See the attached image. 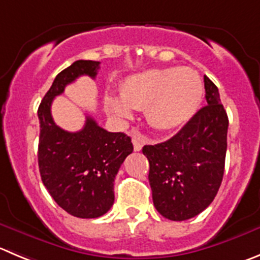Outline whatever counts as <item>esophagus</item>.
Returning a JSON list of instances; mask_svg holds the SVG:
<instances>
[{"label": "esophagus", "mask_w": 260, "mask_h": 260, "mask_svg": "<svg viewBox=\"0 0 260 260\" xmlns=\"http://www.w3.org/2000/svg\"><path fill=\"white\" fill-rule=\"evenodd\" d=\"M144 143H145V139H144V137H142V135L137 134L133 137V145H134L135 152H139V150H142Z\"/></svg>", "instance_id": "obj_1"}]
</instances>
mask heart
<instances>
[{
  "instance_id": "b5f03b06",
  "label": "heart",
  "mask_w": 260,
  "mask_h": 260,
  "mask_svg": "<svg viewBox=\"0 0 260 260\" xmlns=\"http://www.w3.org/2000/svg\"><path fill=\"white\" fill-rule=\"evenodd\" d=\"M120 95L105 97L106 111L118 120H128L134 110L160 132H170L186 123L197 113L204 95V84L190 68L149 69L133 74L120 86Z\"/></svg>"
}]
</instances>
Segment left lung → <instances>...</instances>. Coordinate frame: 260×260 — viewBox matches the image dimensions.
<instances>
[{
	"label": "left lung",
	"mask_w": 260,
	"mask_h": 260,
	"mask_svg": "<svg viewBox=\"0 0 260 260\" xmlns=\"http://www.w3.org/2000/svg\"><path fill=\"white\" fill-rule=\"evenodd\" d=\"M207 106L167 142L144 145L154 207L171 221L202 213L223 179L229 117L218 88L204 76Z\"/></svg>",
	"instance_id": "1"
}]
</instances>
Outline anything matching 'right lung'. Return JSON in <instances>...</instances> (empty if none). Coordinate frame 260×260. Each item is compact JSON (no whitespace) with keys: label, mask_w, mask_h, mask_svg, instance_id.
Masks as SVG:
<instances>
[{"label":"right lung","mask_w":260,"mask_h":260,"mask_svg":"<svg viewBox=\"0 0 260 260\" xmlns=\"http://www.w3.org/2000/svg\"><path fill=\"white\" fill-rule=\"evenodd\" d=\"M98 61L79 60L61 71L38 108V165L51 197L69 214L97 218L115 202L113 181L125 158L133 153L132 138L110 133L86 116L80 132H66L54 123L51 106L56 95L79 76H97Z\"/></svg>","instance_id":"obj_1"}]
</instances>
